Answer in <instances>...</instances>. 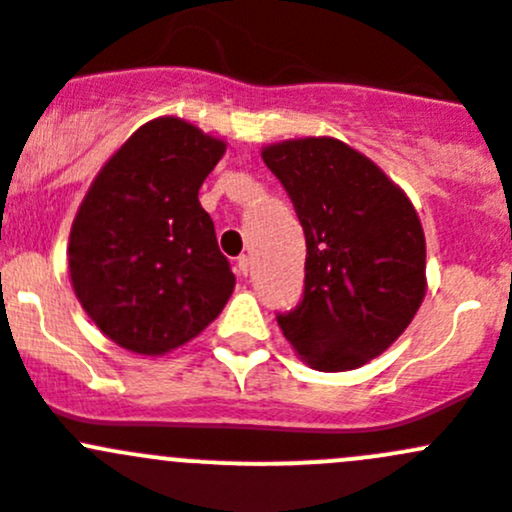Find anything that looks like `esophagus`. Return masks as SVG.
<instances>
[{"label":"esophagus","mask_w":512,"mask_h":512,"mask_svg":"<svg viewBox=\"0 0 512 512\" xmlns=\"http://www.w3.org/2000/svg\"><path fill=\"white\" fill-rule=\"evenodd\" d=\"M237 272H240V275H247V272H250V257L247 255L237 257Z\"/></svg>","instance_id":"esophagus-1"}]
</instances>
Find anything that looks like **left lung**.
Here are the masks:
<instances>
[{"instance_id":"8db88e82","label":"left lung","mask_w":512,"mask_h":512,"mask_svg":"<svg viewBox=\"0 0 512 512\" xmlns=\"http://www.w3.org/2000/svg\"><path fill=\"white\" fill-rule=\"evenodd\" d=\"M305 232L303 298L278 313L283 336L318 371H351L384 353L424 300V232L407 194L336 138L262 151Z\"/></svg>"}]
</instances>
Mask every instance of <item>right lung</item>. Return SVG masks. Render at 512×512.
<instances>
[{"mask_svg": "<svg viewBox=\"0 0 512 512\" xmlns=\"http://www.w3.org/2000/svg\"><path fill=\"white\" fill-rule=\"evenodd\" d=\"M224 154L181 118L138 128L100 169L70 229L68 265L90 321L143 356L184 346L234 290L199 186Z\"/></svg>", "mask_w": 512, "mask_h": 512, "instance_id": "obj_1", "label": "right lung"}]
</instances>
